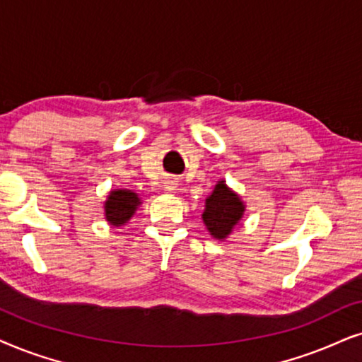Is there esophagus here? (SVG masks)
<instances>
[{"mask_svg": "<svg viewBox=\"0 0 362 362\" xmlns=\"http://www.w3.org/2000/svg\"><path fill=\"white\" fill-rule=\"evenodd\" d=\"M167 189H168V190H170V192H173V190H177V182H168Z\"/></svg>", "mask_w": 362, "mask_h": 362, "instance_id": "obj_1", "label": "esophagus"}]
</instances>
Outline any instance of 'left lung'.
I'll return each mask as SVG.
<instances>
[{"label": "left lung", "instance_id": "1", "mask_svg": "<svg viewBox=\"0 0 362 362\" xmlns=\"http://www.w3.org/2000/svg\"><path fill=\"white\" fill-rule=\"evenodd\" d=\"M247 205L237 192L231 190L223 178L216 182L211 194L205 199L202 220L211 238L225 242L242 221Z\"/></svg>", "mask_w": 362, "mask_h": 362}]
</instances>
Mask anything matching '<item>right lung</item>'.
Listing matches in <instances>:
<instances>
[{
  "instance_id": "obj_1",
  "label": "right lung",
  "mask_w": 362,
  "mask_h": 362,
  "mask_svg": "<svg viewBox=\"0 0 362 362\" xmlns=\"http://www.w3.org/2000/svg\"><path fill=\"white\" fill-rule=\"evenodd\" d=\"M141 205L142 199L134 190L112 189L104 202V218L112 228H119L129 223Z\"/></svg>"
}]
</instances>
